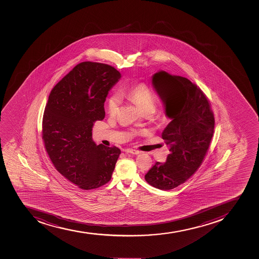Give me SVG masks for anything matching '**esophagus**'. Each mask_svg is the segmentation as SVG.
I'll list each match as a JSON object with an SVG mask.
<instances>
[{
	"label": "esophagus",
	"instance_id": "esophagus-1",
	"mask_svg": "<svg viewBox=\"0 0 259 259\" xmlns=\"http://www.w3.org/2000/svg\"><path fill=\"white\" fill-rule=\"evenodd\" d=\"M124 152H126V153H133V154H138V153H140L138 150L131 149V148H126V149H124Z\"/></svg>",
	"mask_w": 259,
	"mask_h": 259
}]
</instances>
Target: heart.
Returning <instances> with one entry per match:
<instances>
[{"mask_svg": "<svg viewBox=\"0 0 259 259\" xmlns=\"http://www.w3.org/2000/svg\"><path fill=\"white\" fill-rule=\"evenodd\" d=\"M121 94L138 105V107L143 111H153L155 110L156 102L154 96L150 88L146 84H134L128 89L122 91ZM121 104V98L118 94L115 93L110 96L107 101V111L111 116L117 113L119 106Z\"/></svg>", "mask_w": 259, "mask_h": 259, "instance_id": "b5f03b06", "label": "heart"}]
</instances>
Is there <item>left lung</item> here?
Returning <instances> with one entry per match:
<instances>
[{
    "label": "left lung",
    "instance_id": "left-lung-1",
    "mask_svg": "<svg viewBox=\"0 0 259 259\" xmlns=\"http://www.w3.org/2000/svg\"><path fill=\"white\" fill-rule=\"evenodd\" d=\"M152 83L171 119L162 133L169 154L165 163L157 162L148 170L145 180L153 187L169 190L187 181L201 165L214 133V115L205 95L187 78L159 71Z\"/></svg>",
    "mask_w": 259,
    "mask_h": 259
}]
</instances>
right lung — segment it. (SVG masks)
<instances>
[{"instance_id":"right-lung-1","label":"right lung","mask_w":259,"mask_h":259,"mask_svg":"<svg viewBox=\"0 0 259 259\" xmlns=\"http://www.w3.org/2000/svg\"><path fill=\"white\" fill-rule=\"evenodd\" d=\"M120 78L111 65L82 62L49 96L42 117L45 149L55 168L82 190L108 183L121 153L92 139L94 123L105 117L106 96Z\"/></svg>"}]
</instances>
